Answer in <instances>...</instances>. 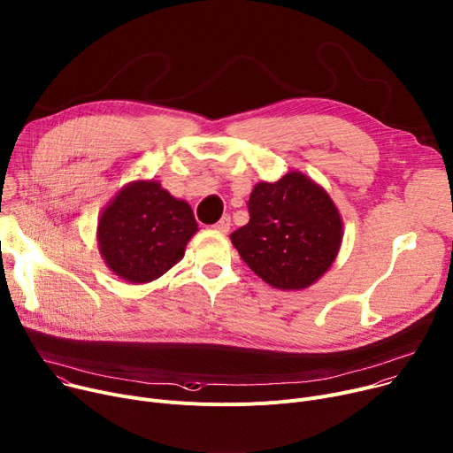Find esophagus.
I'll list each match as a JSON object with an SVG mask.
<instances>
[{"label":"esophagus","mask_w":453,"mask_h":453,"mask_svg":"<svg viewBox=\"0 0 453 453\" xmlns=\"http://www.w3.org/2000/svg\"><path fill=\"white\" fill-rule=\"evenodd\" d=\"M214 228H216L218 232H221V234H226V232L230 230V216H223V218L214 225Z\"/></svg>","instance_id":"esophagus-1"}]
</instances>
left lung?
<instances>
[{
	"label": "left lung",
	"mask_w": 453,
	"mask_h": 453,
	"mask_svg": "<svg viewBox=\"0 0 453 453\" xmlns=\"http://www.w3.org/2000/svg\"><path fill=\"white\" fill-rule=\"evenodd\" d=\"M250 221L230 234L241 259L265 283L303 290L332 266L342 241L337 206L301 172L261 181L249 199Z\"/></svg>",
	"instance_id": "obj_1"
}]
</instances>
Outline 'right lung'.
Here are the masks:
<instances>
[{"label":"right lung","instance_id":"1","mask_svg":"<svg viewBox=\"0 0 453 453\" xmlns=\"http://www.w3.org/2000/svg\"><path fill=\"white\" fill-rule=\"evenodd\" d=\"M196 232L187 201L170 196L157 181H132L103 208L97 245L116 275L139 285L157 280L183 259Z\"/></svg>","mask_w":453,"mask_h":453}]
</instances>
